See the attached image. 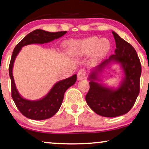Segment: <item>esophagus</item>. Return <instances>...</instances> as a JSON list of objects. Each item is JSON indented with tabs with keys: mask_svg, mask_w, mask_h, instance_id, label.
Here are the masks:
<instances>
[{
	"mask_svg": "<svg viewBox=\"0 0 149 149\" xmlns=\"http://www.w3.org/2000/svg\"><path fill=\"white\" fill-rule=\"evenodd\" d=\"M86 76V69L82 68L80 69L79 70L78 73H77V78H78L79 80H81V79H84Z\"/></svg>",
	"mask_w": 149,
	"mask_h": 149,
	"instance_id": "1",
	"label": "esophagus"
}]
</instances>
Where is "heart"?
<instances>
[{"label":"heart","instance_id":"heart-1","mask_svg":"<svg viewBox=\"0 0 149 149\" xmlns=\"http://www.w3.org/2000/svg\"><path fill=\"white\" fill-rule=\"evenodd\" d=\"M111 48V42L107 38L100 39L97 37H91L82 41L77 42L72 46V50L77 54H89L95 51L97 57L105 55Z\"/></svg>","mask_w":149,"mask_h":149}]
</instances>
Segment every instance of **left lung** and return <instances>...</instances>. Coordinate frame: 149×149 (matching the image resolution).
<instances>
[{
	"instance_id": "1",
	"label": "left lung",
	"mask_w": 149,
	"mask_h": 149,
	"mask_svg": "<svg viewBox=\"0 0 149 149\" xmlns=\"http://www.w3.org/2000/svg\"><path fill=\"white\" fill-rule=\"evenodd\" d=\"M116 41L115 54L110 55L90 76V90L86 96L87 103L94 112L105 117H116L125 114L134 106L140 92L142 66L136 50L130 44L112 32ZM121 63L125 77L119 88L111 90L94 81L97 71L102 70L110 61Z\"/></svg>"
}]
</instances>
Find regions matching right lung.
I'll list each match as a JSON object with an SVG mask.
<instances>
[{"label": "right lung", "mask_w": 149, "mask_h": 149, "mask_svg": "<svg viewBox=\"0 0 149 149\" xmlns=\"http://www.w3.org/2000/svg\"><path fill=\"white\" fill-rule=\"evenodd\" d=\"M66 32H49L42 29H36L25 36L13 49L9 66V73L11 79V96L20 113L28 118L40 120L50 118L55 115L61 107L65 92L68 88L72 86L76 82L77 74H74L71 77L57 82L53 87L49 94L42 99L35 101L29 100L23 98L19 94L15 88L12 74L15 58L22 46L31 44L47 43L60 38L66 33Z\"/></svg>", "instance_id": "add662e5"}]
</instances>
